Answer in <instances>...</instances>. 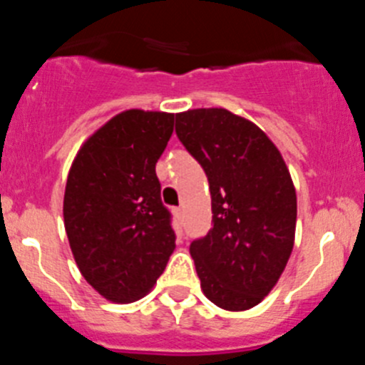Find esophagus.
I'll list each match as a JSON object with an SVG mask.
<instances>
[{
	"label": "esophagus",
	"mask_w": 365,
	"mask_h": 365,
	"mask_svg": "<svg viewBox=\"0 0 365 365\" xmlns=\"http://www.w3.org/2000/svg\"><path fill=\"white\" fill-rule=\"evenodd\" d=\"M173 215H175V217L177 219H180V217H182V208H173Z\"/></svg>",
	"instance_id": "1"
}]
</instances>
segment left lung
I'll use <instances>...</instances> for the list:
<instances>
[{
	"label": "left lung",
	"instance_id": "left-lung-1",
	"mask_svg": "<svg viewBox=\"0 0 365 365\" xmlns=\"http://www.w3.org/2000/svg\"><path fill=\"white\" fill-rule=\"evenodd\" d=\"M175 133L208 177L214 227L190 245L205 296L225 311L263 302L294 247L296 188L276 144L225 108L175 115Z\"/></svg>",
	"mask_w": 365,
	"mask_h": 365
}]
</instances>
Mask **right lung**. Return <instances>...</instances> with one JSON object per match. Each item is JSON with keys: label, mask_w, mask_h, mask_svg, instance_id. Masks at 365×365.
I'll return each mask as SVG.
<instances>
[{"label": "right lung", "mask_w": 365, "mask_h": 365, "mask_svg": "<svg viewBox=\"0 0 365 365\" xmlns=\"http://www.w3.org/2000/svg\"><path fill=\"white\" fill-rule=\"evenodd\" d=\"M173 113L125 109L80 146L67 175L63 225L86 282L113 303L144 298L175 250L155 164Z\"/></svg>", "instance_id": "right-lung-1"}]
</instances>
